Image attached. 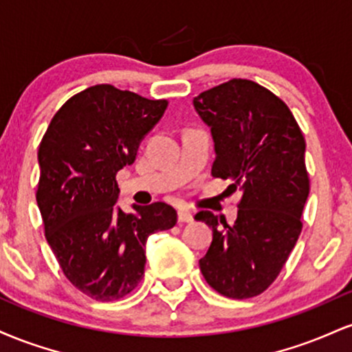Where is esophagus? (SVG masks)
I'll list each match as a JSON object with an SVG mask.
<instances>
[{"label":"esophagus","instance_id":"esophagus-1","mask_svg":"<svg viewBox=\"0 0 352 352\" xmlns=\"http://www.w3.org/2000/svg\"><path fill=\"white\" fill-rule=\"evenodd\" d=\"M193 217L188 210H179V223H192Z\"/></svg>","mask_w":352,"mask_h":352}]
</instances>
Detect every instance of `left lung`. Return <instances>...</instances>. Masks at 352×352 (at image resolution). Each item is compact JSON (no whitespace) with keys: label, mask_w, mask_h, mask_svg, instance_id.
<instances>
[{"label":"left lung","mask_w":352,"mask_h":352,"mask_svg":"<svg viewBox=\"0 0 352 352\" xmlns=\"http://www.w3.org/2000/svg\"><path fill=\"white\" fill-rule=\"evenodd\" d=\"M193 107L215 144L212 175L241 192L232 227L207 210L195 215L213 232L200 272L220 294L246 300L276 280L301 233L309 193L305 137L288 106L248 79L201 92Z\"/></svg>","instance_id":"obj_1"}]
</instances>
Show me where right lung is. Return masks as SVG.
<instances>
[{
	"instance_id": "obj_1",
	"label": "right lung",
	"mask_w": 352,
	"mask_h": 352,
	"mask_svg": "<svg viewBox=\"0 0 352 352\" xmlns=\"http://www.w3.org/2000/svg\"><path fill=\"white\" fill-rule=\"evenodd\" d=\"M165 109L167 100L99 84L56 112L39 145L36 200L46 240L67 280L98 301L131 293L144 276L147 238L177 223L164 201L134 204L132 213L116 205V173L134 164Z\"/></svg>"
}]
</instances>
